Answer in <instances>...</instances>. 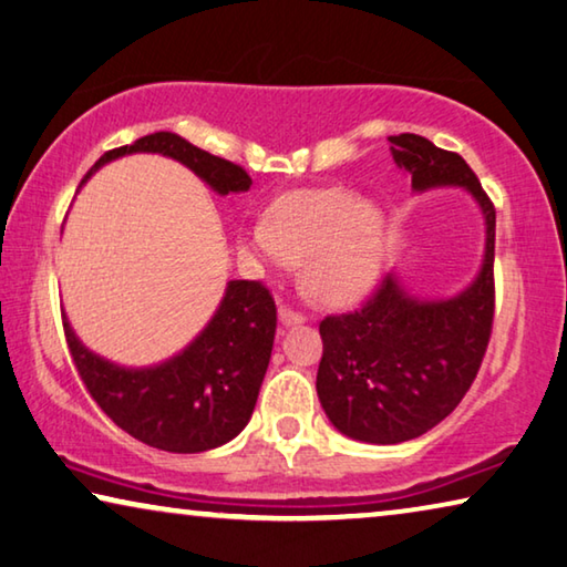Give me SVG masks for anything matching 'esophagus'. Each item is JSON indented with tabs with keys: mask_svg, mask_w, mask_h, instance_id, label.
Masks as SVG:
<instances>
[{
	"mask_svg": "<svg viewBox=\"0 0 567 567\" xmlns=\"http://www.w3.org/2000/svg\"><path fill=\"white\" fill-rule=\"evenodd\" d=\"M280 323L282 326H300V323H306V316L298 310L287 308V306H280Z\"/></svg>",
	"mask_w": 567,
	"mask_h": 567,
	"instance_id": "obj_1",
	"label": "esophagus"
}]
</instances>
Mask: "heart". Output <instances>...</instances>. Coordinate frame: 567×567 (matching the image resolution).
Instances as JSON below:
<instances>
[{
	"mask_svg": "<svg viewBox=\"0 0 567 567\" xmlns=\"http://www.w3.org/2000/svg\"><path fill=\"white\" fill-rule=\"evenodd\" d=\"M386 221L382 208L346 188L282 196L265 221L249 226L244 255L285 269L302 261V280L326 302H349L367 292L382 267Z\"/></svg>",
	"mask_w": 567,
	"mask_h": 567,
	"instance_id": "b5f03b06",
	"label": "heart"
}]
</instances>
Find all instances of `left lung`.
Here are the masks:
<instances>
[{"mask_svg": "<svg viewBox=\"0 0 567 567\" xmlns=\"http://www.w3.org/2000/svg\"><path fill=\"white\" fill-rule=\"evenodd\" d=\"M390 142L394 163L412 175L417 193L453 185L476 198L486 247L476 280L453 298H412L390 272L359 310L320 320L318 400L343 435L377 445L420 437L458 408L494 326V203L458 152L420 134Z\"/></svg>", "mask_w": 567, "mask_h": 567, "instance_id": "1", "label": "left lung"}]
</instances>
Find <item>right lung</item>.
<instances>
[{
  "mask_svg": "<svg viewBox=\"0 0 567 567\" xmlns=\"http://www.w3.org/2000/svg\"><path fill=\"white\" fill-rule=\"evenodd\" d=\"M132 152L177 159L218 196L249 190L251 185L244 167L173 132L147 134L134 145L104 152L86 177ZM275 328L277 308L267 287L257 280H231L196 341L157 367L126 369L89 351L63 316L71 359L94 402L124 433L171 453L210 451L247 427L272 357Z\"/></svg>",
  "mask_w": 567,
  "mask_h": 567,
  "instance_id": "1",
  "label": "right lung"
}]
</instances>
